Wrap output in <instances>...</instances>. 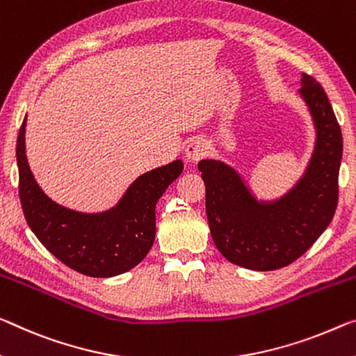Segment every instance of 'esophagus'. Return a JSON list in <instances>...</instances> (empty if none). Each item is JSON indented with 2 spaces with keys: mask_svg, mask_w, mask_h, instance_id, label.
Wrapping results in <instances>:
<instances>
[{
  "mask_svg": "<svg viewBox=\"0 0 356 356\" xmlns=\"http://www.w3.org/2000/svg\"><path fill=\"white\" fill-rule=\"evenodd\" d=\"M209 149L210 146L205 140L195 138L193 141H189V145L186 146V151H184L186 159L189 162H199L200 159H204V157L209 154Z\"/></svg>",
  "mask_w": 356,
  "mask_h": 356,
  "instance_id": "1",
  "label": "esophagus"
}]
</instances>
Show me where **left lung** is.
<instances>
[{
	"mask_svg": "<svg viewBox=\"0 0 356 356\" xmlns=\"http://www.w3.org/2000/svg\"><path fill=\"white\" fill-rule=\"evenodd\" d=\"M299 94L315 125L316 140L299 181L280 199L258 200L237 170L205 159V209L216 248L232 264L275 270L302 256L334 216L339 195L342 134L326 92L302 73Z\"/></svg>",
	"mask_w": 356,
	"mask_h": 356,
	"instance_id": "obj_1",
	"label": "left lung"
}]
</instances>
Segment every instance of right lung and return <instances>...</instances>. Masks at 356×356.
<instances>
[{
	"label": "right lung",
	"instance_id": "add662e5",
	"mask_svg": "<svg viewBox=\"0 0 356 356\" xmlns=\"http://www.w3.org/2000/svg\"><path fill=\"white\" fill-rule=\"evenodd\" d=\"M25 125L17 136L19 195L38 240L65 266L89 277H116L145 259L156 237V204L183 172L173 161L135 179L116 207L102 213L74 211L42 193L25 154Z\"/></svg>",
	"mask_w": 356,
	"mask_h": 356
}]
</instances>
